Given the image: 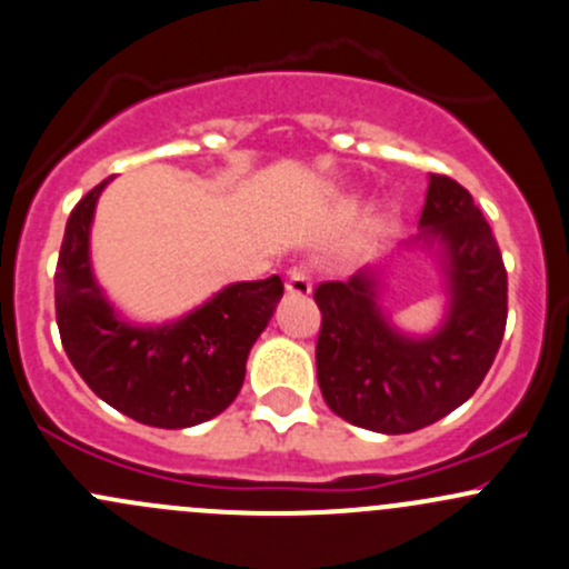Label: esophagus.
Segmentation results:
<instances>
[{"mask_svg":"<svg viewBox=\"0 0 569 569\" xmlns=\"http://www.w3.org/2000/svg\"><path fill=\"white\" fill-rule=\"evenodd\" d=\"M313 283H311V269L308 267H291L289 274H286V291L289 295H311Z\"/></svg>","mask_w":569,"mask_h":569,"instance_id":"1","label":"esophagus"}]
</instances>
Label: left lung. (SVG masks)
Here are the masks:
<instances>
[{
  "mask_svg": "<svg viewBox=\"0 0 569 569\" xmlns=\"http://www.w3.org/2000/svg\"><path fill=\"white\" fill-rule=\"evenodd\" d=\"M418 242L438 244L449 311L429 336L396 330L377 302L380 278L360 269L317 286V377L327 407L355 427L407 435L468 401L507 327V269L490 226L455 178L429 176Z\"/></svg>",
  "mask_w": 569,
  "mask_h": 569,
  "instance_id": "8db88e82",
  "label": "left lung"
}]
</instances>
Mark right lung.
<instances>
[{"instance_id": "add662e5", "label": "right lung", "mask_w": 569, "mask_h": 569, "mask_svg": "<svg viewBox=\"0 0 569 569\" xmlns=\"http://www.w3.org/2000/svg\"><path fill=\"white\" fill-rule=\"evenodd\" d=\"M71 211L54 272L57 327L68 360L99 399L159 429H187L220 416L244 382L248 355L272 319L283 280H244L168 325L142 327L109 306L90 263L99 194Z\"/></svg>"}]
</instances>
